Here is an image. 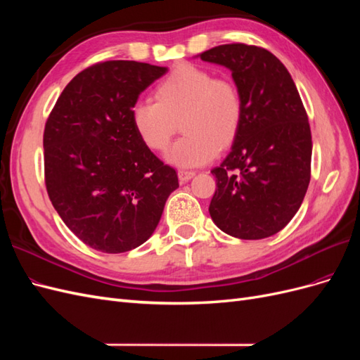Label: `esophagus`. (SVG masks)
I'll use <instances>...</instances> for the list:
<instances>
[{"instance_id": "esophagus-1", "label": "esophagus", "mask_w": 360, "mask_h": 360, "mask_svg": "<svg viewBox=\"0 0 360 360\" xmlns=\"http://www.w3.org/2000/svg\"><path fill=\"white\" fill-rule=\"evenodd\" d=\"M193 176H195V171H184V169H180V171H179V180H180L181 183H186V181L191 180Z\"/></svg>"}]
</instances>
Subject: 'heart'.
Returning a JSON list of instances; mask_svg holds the SVG:
<instances>
[{
  "label": "heart",
  "instance_id": "b5f03b06",
  "mask_svg": "<svg viewBox=\"0 0 360 360\" xmlns=\"http://www.w3.org/2000/svg\"><path fill=\"white\" fill-rule=\"evenodd\" d=\"M155 101L136 102L130 118L143 144L156 153L167 151L177 130L183 135L171 148L168 160L181 168L210 162L221 148L230 147L245 118L238 85L209 69L183 63L162 78Z\"/></svg>",
  "mask_w": 360,
  "mask_h": 360
}]
</instances>
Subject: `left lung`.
<instances>
[{"mask_svg":"<svg viewBox=\"0 0 360 360\" xmlns=\"http://www.w3.org/2000/svg\"><path fill=\"white\" fill-rule=\"evenodd\" d=\"M200 58L230 69L245 102L230 155L212 169V219L243 240L274 236L297 213L311 180V129L296 84L284 64L259 46L228 43Z\"/></svg>","mask_w":360,"mask_h":360,"instance_id":"8db88e82","label":"left lung"}]
</instances>
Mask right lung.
Masks as SVG:
<instances>
[{
  "label": "right lung",
  "instance_id": "obj_1",
  "mask_svg": "<svg viewBox=\"0 0 360 360\" xmlns=\"http://www.w3.org/2000/svg\"><path fill=\"white\" fill-rule=\"evenodd\" d=\"M167 68L103 61L66 85L43 134L45 184L69 230L96 250L127 252L160 221L177 172L136 135L130 110Z\"/></svg>",
  "mask_w": 360,
  "mask_h": 360
}]
</instances>
